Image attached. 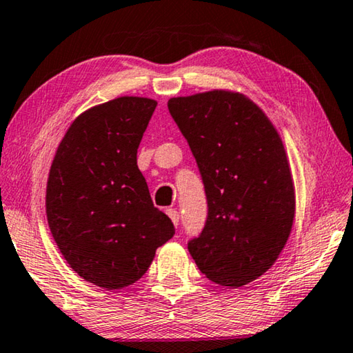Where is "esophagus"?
Here are the masks:
<instances>
[{
    "label": "esophagus",
    "mask_w": 353,
    "mask_h": 353,
    "mask_svg": "<svg viewBox=\"0 0 353 353\" xmlns=\"http://www.w3.org/2000/svg\"><path fill=\"white\" fill-rule=\"evenodd\" d=\"M166 214H168V216L171 218L172 225H174V226L177 228V226H179V214H177V210H174V209H168Z\"/></svg>",
    "instance_id": "34e87169"
}]
</instances>
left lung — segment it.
<instances>
[{
  "instance_id": "left-lung-1",
  "label": "left lung",
  "mask_w": 353,
  "mask_h": 353,
  "mask_svg": "<svg viewBox=\"0 0 353 353\" xmlns=\"http://www.w3.org/2000/svg\"><path fill=\"white\" fill-rule=\"evenodd\" d=\"M196 159L207 221L188 251L220 286L242 288L270 268L295 216V190L278 130L253 100L214 89L168 100Z\"/></svg>"
}]
</instances>
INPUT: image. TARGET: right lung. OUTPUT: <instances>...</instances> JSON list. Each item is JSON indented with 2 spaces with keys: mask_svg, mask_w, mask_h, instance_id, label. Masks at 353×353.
Here are the masks:
<instances>
[{
  "mask_svg": "<svg viewBox=\"0 0 353 353\" xmlns=\"http://www.w3.org/2000/svg\"><path fill=\"white\" fill-rule=\"evenodd\" d=\"M155 106L124 96L86 110L67 128L50 168V231L72 270L94 286H130L174 236L137 165Z\"/></svg>",
  "mask_w": 353,
  "mask_h": 353,
  "instance_id": "right-lung-1",
  "label": "right lung"
}]
</instances>
